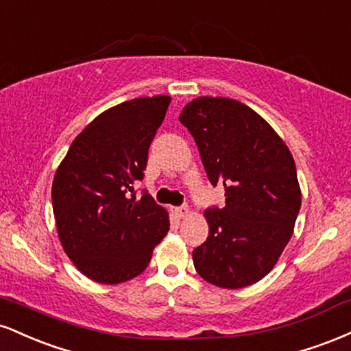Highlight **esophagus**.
I'll list each match as a JSON object with an SVG mask.
<instances>
[{
	"label": "esophagus",
	"mask_w": 351,
	"mask_h": 351,
	"mask_svg": "<svg viewBox=\"0 0 351 351\" xmlns=\"http://www.w3.org/2000/svg\"><path fill=\"white\" fill-rule=\"evenodd\" d=\"M173 213H175L176 217H184V216H188L189 211H188L186 204H184V206H178V208L173 209Z\"/></svg>",
	"instance_id": "34e87169"
}]
</instances>
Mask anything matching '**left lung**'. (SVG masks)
<instances>
[{"mask_svg": "<svg viewBox=\"0 0 351 351\" xmlns=\"http://www.w3.org/2000/svg\"><path fill=\"white\" fill-rule=\"evenodd\" d=\"M224 208H208L209 236L193 251L209 284L241 289L267 276L293 232L300 209L295 162L259 114L234 99L198 97L180 114Z\"/></svg>", "mask_w": 351, "mask_h": 351, "instance_id": "1", "label": "left lung"}]
</instances>
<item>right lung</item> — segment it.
Returning <instances> with one entry per match:
<instances>
[{
	"label": "right lung",
	"mask_w": 351,
	"mask_h": 351,
	"mask_svg": "<svg viewBox=\"0 0 351 351\" xmlns=\"http://www.w3.org/2000/svg\"><path fill=\"white\" fill-rule=\"evenodd\" d=\"M170 100L155 95L108 108L75 136L56 171L52 209L59 239L88 279H134L170 229L167 211L145 189L136 199L134 189Z\"/></svg>",
	"instance_id": "right-lung-1"
}]
</instances>
